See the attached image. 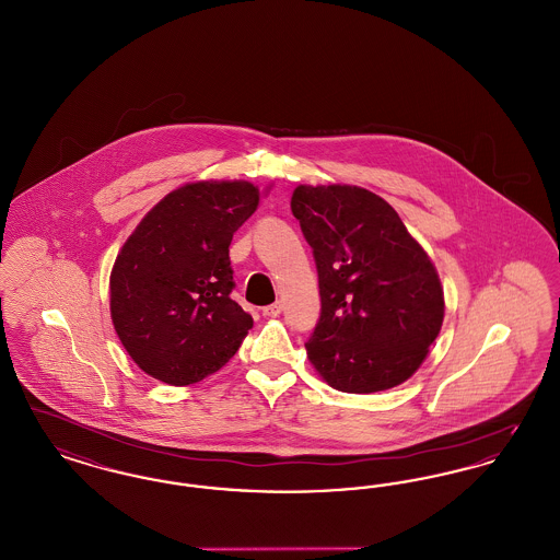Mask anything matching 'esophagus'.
I'll return each mask as SVG.
<instances>
[{
    "label": "esophagus",
    "mask_w": 560,
    "mask_h": 560,
    "mask_svg": "<svg viewBox=\"0 0 560 560\" xmlns=\"http://www.w3.org/2000/svg\"><path fill=\"white\" fill-rule=\"evenodd\" d=\"M281 311H283V304H281V302H275V304H268V306L262 308V315H265V317H279Z\"/></svg>",
    "instance_id": "esophagus-1"
}]
</instances>
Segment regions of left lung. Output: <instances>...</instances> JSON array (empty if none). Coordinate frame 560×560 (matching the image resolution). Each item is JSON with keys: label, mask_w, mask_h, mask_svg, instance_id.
Listing matches in <instances>:
<instances>
[{"label": "left lung", "mask_w": 560, "mask_h": 560, "mask_svg": "<svg viewBox=\"0 0 560 560\" xmlns=\"http://www.w3.org/2000/svg\"><path fill=\"white\" fill-rule=\"evenodd\" d=\"M292 212L319 272L320 317L304 345L311 363L342 393L399 386L427 359L445 315L427 252L365 188L300 185Z\"/></svg>", "instance_id": "obj_1"}]
</instances>
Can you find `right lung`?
I'll list each match as a JSON object with an SVG mask.
<instances>
[{
  "mask_svg": "<svg viewBox=\"0 0 560 560\" xmlns=\"http://www.w3.org/2000/svg\"><path fill=\"white\" fill-rule=\"evenodd\" d=\"M252 183H192L142 218L110 270V319L133 363L188 386L240 350L254 319L231 292L229 245L256 212Z\"/></svg>",
  "mask_w": 560,
  "mask_h": 560,
  "instance_id": "obj_1",
  "label": "right lung"
}]
</instances>
